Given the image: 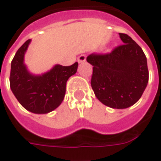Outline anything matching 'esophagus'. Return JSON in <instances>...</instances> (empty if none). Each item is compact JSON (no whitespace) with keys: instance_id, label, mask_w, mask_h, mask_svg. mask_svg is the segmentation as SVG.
I'll list each match as a JSON object with an SVG mask.
<instances>
[{"instance_id":"esophagus-1","label":"esophagus","mask_w":161,"mask_h":161,"mask_svg":"<svg viewBox=\"0 0 161 161\" xmlns=\"http://www.w3.org/2000/svg\"><path fill=\"white\" fill-rule=\"evenodd\" d=\"M86 61V56L85 55H81V56H78V61L79 63H82V62H84Z\"/></svg>"}]
</instances>
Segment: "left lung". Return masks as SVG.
<instances>
[{
	"instance_id": "left-lung-1",
	"label": "left lung",
	"mask_w": 161,
	"mask_h": 161,
	"mask_svg": "<svg viewBox=\"0 0 161 161\" xmlns=\"http://www.w3.org/2000/svg\"><path fill=\"white\" fill-rule=\"evenodd\" d=\"M123 44L105 54L93 53L87 61L93 67L91 86L97 99L114 109L134 105L149 82L147 59L142 48L126 34Z\"/></svg>"
}]
</instances>
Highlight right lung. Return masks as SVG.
<instances>
[{
  "instance_id": "1",
  "label": "right lung",
  "mask_w": 161,
  "mask_h": 161,
  "mask_svg": "<svg viewBox=\"0 0 161 161\" xmlns=\"http://www.w3.org/2000/svg\"><path fill=\"white\" fill-rule=\"evenodd\" d=\"M31 40L17 51L11 65L10 87L18 102L26 110L46 114L58 107L64 99L67 81L77 72L78 63L64 67L56 65L42 75H33L23 63L24 55Z\"/></svg>"
}]
</instances>
